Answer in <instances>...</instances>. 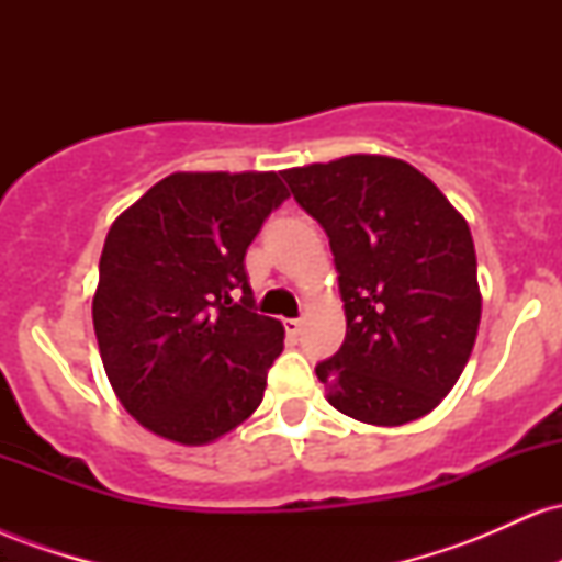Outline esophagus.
I'll list each match as a JSON object with an SVG mask.
<instances>
[{
	"mask_svg": "<svg viewBox=\"0 0 562 562\" xmlns=\"http://www.w3.org/2000/svg\"><path fill=\"white\" fill-rule=\"evenodd\" d=\"M282 325H285V333L290 335V338H295V335L301 333V319H285Z\"/></svg>",
	"mask_w": 562,
	"mask_h": 562,
	"instance_id": "34e87169",
	"label": "esophagus"
}]
</instances>
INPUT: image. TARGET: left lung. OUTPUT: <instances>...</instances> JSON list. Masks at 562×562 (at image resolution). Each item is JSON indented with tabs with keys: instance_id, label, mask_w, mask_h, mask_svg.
I'll return each mask as SVG.
<instances>
[{
	"instance_id": "obj_1",
	"label": "left lung",
	"mask_w": 562,
	"mask_h": 562,
	"mask_svg": "<svg viewBox=\"0 0 562 562\" xmlns=\"http://www.w3.org/2000/svg\"><path fill=\"white\" fill-rule=\"evenodd\" d=\"M280 173L327 232L338 269L346 340L317 364L327 402L389 428L434 412L479 335L468 222L398 158L346 156Z\"/></svg>"
}]
</instances>
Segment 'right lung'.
Here are the masks:
<instances>
[{"mask_svg": "<svg viewBox=\"0 0 562 562\" xmlns=\"http://www.w3.org/2000/svg\"><path fill=\"white\" fill-rule=\"evenodd\" d=\"M290 192L274 171H177L113 222L92 319L128 415L200 447L261 404L285 327L254 312L245 250Z\"/></svg>", "mask_w": 562, "mask_h": 562, "instance_id": "1", "label": "right lung"}]
</instances>
